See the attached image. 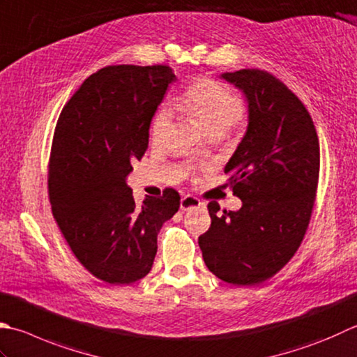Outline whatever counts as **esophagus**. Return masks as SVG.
<instances>
[{
    "label": "esophagus",
    "instance_id": "obj_1",
    "mask_svg": "<svg viewBox=\"0 0 357 357\" xmlns=\"http://www.w3.org/2000/svg\"><path fill=\"white\" fill-rule=\"evenodd\" d=\"M199 207H204V202L199 201L197 197H193V195H184L183 199H181V211L183 212L193 211V208Z\"/></svg>",
    "mask_w": 357,
    "mask_h": 357
}]
</instances>
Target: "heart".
Instances as JSON below:
<instances>
[{
	"label": "heart",
	"mask_w": 357,
	"mask_h": 357,
	"mask_svg": "<svg viewBox=\"0 0 357 357\" xmlns=\"http://www.w3.org/2000/svg\"><path fill=\"white\" fill-rule=\"evenodd\" d=\"M178 107L198 119L206 132H225L240 121L244 114L241 97L232 89L212 79H201L178 99ZM169 108L162 107L156 111L151 121L150 135L158 141L169 122Z\"/></svg>",
	"instance_id": "b5f03b06"
}]
</instances>
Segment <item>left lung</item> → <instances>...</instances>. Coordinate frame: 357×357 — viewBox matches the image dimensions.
I'll use <instances>...</instances> for the list:
<instances>
[{
	"instance_id": "8db88e82",
	"label": "left lung",
	"mask_w": 357,
	"mask_h": 357,
	"mask_svg": "<svg viewBox=\"0 0 357 357\" xmlns=\"http://www.w3.org/2000/svg\"><path fill=\"white\" fill-rule=\"evenodd\" d=\"M221 79L248 100L246 135L225 167L240 211L208 202L212 225L198 243L206 266L222 282L254 286L288 263L308 229L316 201L320 149L302 100L274 75L240 69Z\"/></svg>"
}]
</instances>
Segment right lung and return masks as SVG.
I'll list each match as a JSON object with an SVG mask.
<instances>
[{
  "label": "right lung",
  "instance_id": "right-lung-1",
  "mask_svg": "<svg viewBox=\"0 0 357 357\" xmlns=\"http://www.w3.org/2000/svg\"><path fill=\"white\" fill-rule=\"evenodd\" d=\"M176 80L170 66L116 65L89 75L63 107L54 131L47 188L52 215L82 266L109 284L151 271L158 232L179 193L132 198L131 162L149 149L151 119Z\"/></svg>",
  "mask_w": 357,
  "mask_h": 357
}]
</instances>
